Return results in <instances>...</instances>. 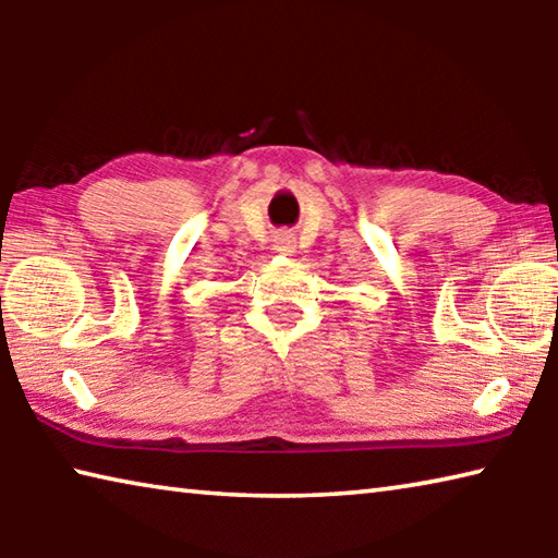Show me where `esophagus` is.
I'll return each mask as SVG.
<instances>
[{
  "instance_id": "esophagus-1",
  "label": "esophagus",
  "mask_w": 558,
  "mask_h": 558,
  "mask_svg": "<svg viewBox=\"0 0 558 558\" xmlns=\"http://www.w3.org/2000/svg\"><path fill=\"white\" fill-rule=\"evenodd\" d=\"M278 253H282V256H290L292 251H295V239H292L290 233H280L276 235V245H272Z\"/></svg>"
}]
</instances>
